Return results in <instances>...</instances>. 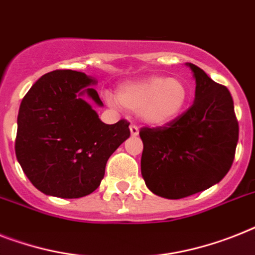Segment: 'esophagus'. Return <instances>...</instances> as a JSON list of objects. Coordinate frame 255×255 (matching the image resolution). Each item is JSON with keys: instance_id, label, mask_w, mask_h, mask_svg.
Listing matches in <instances>:
<instances>
[{"instance_id": "esophagus-1", "label": "esophagus", "mask_w": 255, "mask_h": 255, "mask_svg": "<svg viewBox=\"0 0 255 255\" xmlns=\"http://www.w3.org/2000/svg\"><path fill=\"white\" fill-rule=\"evenodd\" d=\"M129 131H131L132 136H133V137H136V136H137V134H138L137 126H134V124H131V126H129Z\"/></svg>"}]
</instances>
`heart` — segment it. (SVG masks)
<instances>
[{
  "label": "heart",
  "instance_id": "1",
  "mask_svg": "<svg viewBox=\"0 0 255 255\" xmlns=\"http://www.w3.org/2000/svg\"><path fill=\"white\" fill-rule=\"evenodd\" d=\"M117 101L122 109L137 114L142 123L161 127L181 117L190 101V89L181 78L152 76L119 86Z\"/></svg>",
  "mask_w": 255,
  "mask_h": 255
}]
</instances>
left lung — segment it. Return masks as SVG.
<instances>
[{
  "label": "left lung",
  "instance_id": "obj_1",
  "mask_svg": "<svg viewBox=\"0 0 255 255\" xmlns=\"http://www.w3.org/2000/svg\"><path fill=\"white\" fill-rule=\"evenodd\" d=\"M192 106L163 127L140 129L141 175L146 187L166 199H182L216 185L235 160L239 122L229 90L194 64Z\"/></svg>",
  "mask_w": 255,
  "mask_h": 255
}]
</instances>
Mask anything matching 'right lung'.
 Listing matches in <instances>:
<instances>
[{"mask_svg": "<svg viewBox=\"0 0 255 255\" xmlns=\"http://www.w3.org/2000/svg\"><path fill=\"white\" fill-rule=\"evenodd\" d=\"M82 72L53 70L24 95L15 154L30 182L45 195L82 198L98 188L107 160L129 137V123L105 124L88 99L103 106Z\"/></svg>", "mask_w": 255, "mask_h": 255, "instance_id": "right-lung-1", "label": "right lung"}]
</instances>
